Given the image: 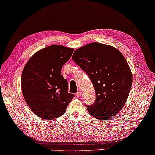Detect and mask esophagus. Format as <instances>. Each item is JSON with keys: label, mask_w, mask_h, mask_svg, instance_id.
Listing matches in <instances>:
<instances>
[{"label": "esophagus", "mask_w": 155, "mask_h": 155, "mask_svg": "<svg viewBox=\"0 0 155 155\" xmlns=\"http://www.w3.org/2000/svg\"><path fill=\"white\" fill-rule=\"evenodd\" d=\"M75 95H76V97H77V98H78V97H81V91H78L77 93L75 94Z\"/></svg>", "instance_id": "34e87169"}]
</instances>
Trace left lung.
<instances>
[{
	"label": "left lung",
	"mask_w": 155,
	"mask_h": 155,
	"mask_svg": "<svg viewBox=\"0 0 155 155\" xmlns=\"http://www.w3.org/2000/svg\"><path fill=\"white\" fill-rule=\"evenodd\" d=\"M72 59L86 72L94 88L95 101L87 105L90 114L104 120L118 114L133 83L130 68L121 52L111 46L92 42L77 49Z\"/></svg>",
	"instance_id": "8db88e82"
}]
</instances>
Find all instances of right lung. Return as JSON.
Listing matches in <instances>:
<instances>
[{
	"label": "right lung",
	"mask_w": 155,
	"mask_h": 155,
	"mask_svg": "<svg viewBox=\"0 0 155 155\" xmlns=\"http://www.w3.org/2000/svg\"><path fill=\"white\" fill-rule=\"evenodd\" d=\"M73 51L63 46H49L36 52L23 69V97L31 110L42 119L61 117L74 97L68 93V82L61 74L62 66Z\"/></svg>",
	"instance_id": "1"
}]
</instances>
